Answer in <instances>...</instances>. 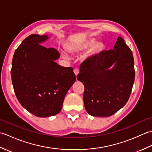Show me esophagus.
Returning a JSON list of instances; mask_svg holds the SVG:
<instances>
[{"instance_id": "34e87169", "label": "esophagus", "mask_w": 152, "mask_h": 152, "mask_svg": "<svg viewBox=\"0 0 152 152\" xmlns=\"http://www.w3.org/2000/svg\"><path fill=\"white\" fill-rule=\"evenodd\" d=\"M79 72H80V70H79L78 69H75L74 70V74H75L76 76L78 75V74H79Z\"/></svg>"}]
</instances>
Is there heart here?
<instances>
[{"label":"heart","instance_id":"1","mask_svg":"<svg viewBox=\"0 0 152 152\" xmlns=\"http://www.w3.org/2000/svg\"><path fill=\"white\" fill-rule=\"evenodd\" d=\"M91 47L88 53L86 54V58H92L95 57L104 48V45L101 42H96L94 38L81 40L78 42H69L66 44V50L71 54H76ZM64 57H66L64 55Z\"/></svg>","mask_w":152,"mask_h":152}]
</instances>
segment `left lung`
I'll return each instance as SVG.
<instances>
[{
  "mask_svg": "<svg viewBox=\"0 0 152 152\" xmlns=\"http://www.w3.org/2000/svg\"><path fill=\"white\" fill-rule=\"evenodd\" d=\"M134 77L133 53L119 37L114 49L101 51L80 66L77 79L84 85L86 111L98 117L114 114L129 99Z\"/></svg>",
  "mask_w": 152,
  "mask_h": 152,
  "instance_id": "1",
  "label": "left lung"
}]
</instances>
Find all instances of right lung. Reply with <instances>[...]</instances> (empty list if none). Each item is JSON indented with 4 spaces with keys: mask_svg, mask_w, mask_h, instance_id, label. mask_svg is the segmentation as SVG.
<instances>
[{
    "mask_svg": "<svg viewBox=\"0 0 152 152\" xmlns=\"http://www.w3.org/2000/svg\"><path fill=\"white\" fill-rule=\"evenodd\" d=\"M47 35L31 34L16 49L12 59V82L23 107L37 117L46 118L61 110L67 91L76 82L72 67L59 65L55 48L41 43Z\"/></svg>",
    "mask_w": 152,
    "mask_h": 152,
    "instance_id": "1",
    "label": "right lung"
}]
</instances>
